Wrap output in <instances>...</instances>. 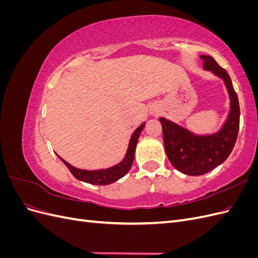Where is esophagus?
Listing matches in <instances>:
<instances>
[{
  "instance_id": "obj_1",
  "label": "esophagus",
  "mask_w": 258,
  "mask_h": 258,
  "mask_svg": "<svg viewBox=\"0 0 258 258\" xmlns=\"http://www.w3.org/2000/svg\"><path fill=\"white\" fill-rule=\"evenodd\" d=\"M151 113L152 114H158L159 113V107H157L156 105H154L152 108H151Z\"/></svg>"
}]
</instances>
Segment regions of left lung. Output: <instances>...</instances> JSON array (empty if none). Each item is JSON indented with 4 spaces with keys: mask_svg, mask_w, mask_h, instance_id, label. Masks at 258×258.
<instances>
[{
    "mask_svg": "<svg viewBox=\"0 0 258 258\" xmlns=\"http://www.w3.org/2000/svg\"><path fill=\"white\" fill-rule=\"evenodd\" d=\"M200 57L204 70L221 79L228 92L229 111L222 127L211 134L197 135L173 120L159 117L170 162L179 172L192 176L210 172L228 158L236 143L240 121L239 100L228 73L211 56Z\"/></svg>",
    "mask_w": 258,
    "mask_h": 258,
    "instance_id": "obj_1",
    "label": "left lung"
}]
</instances>
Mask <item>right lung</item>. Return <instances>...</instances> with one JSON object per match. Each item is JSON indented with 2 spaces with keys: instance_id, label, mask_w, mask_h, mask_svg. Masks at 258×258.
Wrapping results in <instances>:
<instances>
[{
  "instance_id": "right-lung-1",
  "label": "right lung",
  "mask_w": 258,
  "mask_h": 258,
  "mask_svg": "<svg viewBox=\"0 0 258 258\" xmlns=\"http://www.w3.org/2000/svg\"><path fill=\"white\" fill-rule=\"evenodd\" d=\"M145 121L142 122L140 126L134 131V134L131 135V138L129 140V144L126 155H124L123 159L116 163V165L104 168V169H98V170H85L76 168L72 165H70L64 159H62L58 154H56L59 159L64 163L67 168L70 170V172L73 174V176L77 179H80L82 182L89 183V184H95V185H110L116 181H118L119 178L126 175L129 170L134 163L135 159V153H136V147L138 140L140 138V135L145 126Z\"/></svg>"
}]
</instances>
